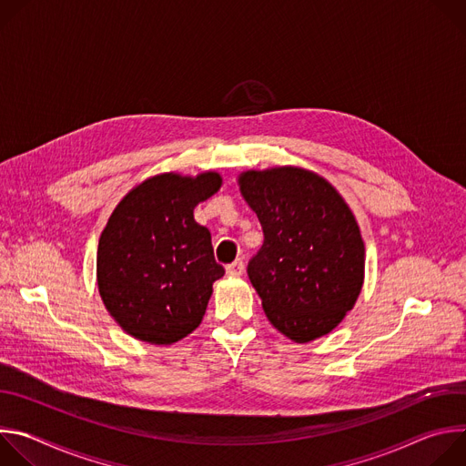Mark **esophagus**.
<instances>
[{
	"mask_svg": "<svg viewBox=\"0 0 466 466\" xmlns=\"http://www.w3.org/2000/svg\"><path fill=\"white\" fill-rule=\"evenodd\" d=\"M243 271H245V263H243L241 258H238L236 261H232V263L228 265V268H227V273H228L230 277H239Z\"/></svg>",
	"mask_w": 466,
	"mask_h": 466,
	"instance_id": "esophagus-1",
	"label": "esophagus"
}]
</instances>
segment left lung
<instances>
[{"label":"left lung","instance_id":"obj_1","mask_svg":"<svg viewBox=\"0 0 466 466\" xmlns=\"http://www.w3.org/2000/svg\"><path fill=\"white\" fill-rule=\"evenodd\" d=\"M238 184L263 230L247 273L265 315L295 343L329 334L354 308L365 279V245L350 207L304 167L250 169Z\"/></svg>","mask_w":466,"mask_h":466}]
</instances>
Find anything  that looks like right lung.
<instances>
[{"label": "right lung", "mask_w": 466, "mask_h": 466, "mask_svg": "<svg viewBox=\"0 0 466 466\" xmlns=\"http://www.w3.org/2000/svg\"><path fill=\"white\" fill-rule=\"evenodd\" d=\"M216 171L146 178L114 208L97 247V288L112 319L135 339L173 345L201 324L225 275L210 230L193 219L219 191Z\"/></svg>", "instance_id": "1"}]
</instances>
